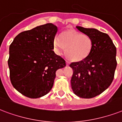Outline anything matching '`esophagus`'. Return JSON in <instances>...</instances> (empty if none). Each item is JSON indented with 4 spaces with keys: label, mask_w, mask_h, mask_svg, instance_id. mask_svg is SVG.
Returning a JSON list of instances; mask_svg holds the SVG:
<instances>
[{
    "label": "esophagus",
    "mask_w": 122,
    "mask_h": 122,
    "mask_svg": "<svg viewBox=\"0 0 122 122\" xmlns=\"http://www.w3.org/2000/svg\"><path fill=\"white\" fill-rule=\"evenodd\" d=\"M66 64H67V66H69V65L70 64L69 61H68V60H66Z\"/></svg>",
    "instance_id": "esophagus-1"
}]
</instances>
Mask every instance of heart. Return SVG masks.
<instances>
[{
    "instance_id": "b5f03b06",
    "label": "heart",
    "mask_w": 122,
    "mask_h": 122,
    "mask_svg": "<svg viewBox=\"0 0 122 122\" xmlns=\"http://www.w3.org/2000/svg\"><path fill=\"white\" fill-rule=\"evenodd\" d=\"M56 53L60 54L65 50L69 58L74 61L83 60L89 55L92 48V41L88 36L74 31H66L56 36L53 40Z\"/></svg>"
}]
</instances>
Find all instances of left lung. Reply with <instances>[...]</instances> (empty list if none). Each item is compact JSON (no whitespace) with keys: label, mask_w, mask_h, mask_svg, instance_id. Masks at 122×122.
<instances>
[{"label":"left lung","mask_w":122,"mask_h":122,"mask_svg":"<svg viewBox=\"0 0 122 122\" xmlns=\"http://www.w3.org/2000/svg\"><path fill=\"white\" fill-rule=\"evenodd\" d=\"M91 38L92 48L85 58L72 62V89L77 96L90 99L100 95L113 81L117 67V49L107 34L95 29L76 27Z\"/></svg>","instance_id":"obj_1"}]
</instances>
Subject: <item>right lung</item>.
Returning <instances> with one entry per match:
<instances>
[{
  "instance_id": "1",
  "label": "right lung",
  "mask_w": 122,
  "mask_h": 122,
  "mask_svg": "<svg viewBox=\"0 0 122 122\" xmlns=\"http://www.w3.org/2000/svg\"><path fill=\"white\" fill-rule=\"evenodd\" d=\"M57 27L52 23L20 33L9 46L8 66L13 86L22 95L36 99L52 88L56 71L66 66L55 53Z\"/></svg>"
}]
</instances>
